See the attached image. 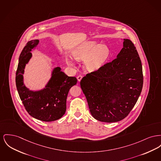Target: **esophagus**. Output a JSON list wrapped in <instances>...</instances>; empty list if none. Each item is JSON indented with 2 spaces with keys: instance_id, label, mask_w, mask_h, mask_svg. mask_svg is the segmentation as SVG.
Instances as JSON below:
<instances>
[{
  "instance_id": "1",
  "label": "esophagus",
  "mask_w": 161,
  "mask_h": 161,
  "mask_svg": "<svg viewBox=\"0 0 161 161\" xmlns=\"http://www.w3.org/2000/svg\"><path fill=\"white\" fill-rule=\"evenodd\" d=\"M82 78H83V76L82 75H78L77 76V79H78V81L80 82L81 80V79H82Z\"/></svg>"
}]
</instances>
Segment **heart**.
I'll return each instance as SVG.
<instances>
[{
    "mask_svg": "<svg viewBox=\"0 0 161 161\" xmlns=\"http://www.w3.org/2000/svg\"><path fill=\"white\" fill-rule=\"evenodd\" d=\"M72 57L77 61H85L86 67L89 70H97L104 64L109 57L110 50L106 44H98L95 41H86L75 48ZM67 64L72 62L67 59Z\"/></svg>",
    "mask_w": 161,
    "mask_h": 161,
    "instance_id": "obj_1",
    "label": "heart"
}]
</instances>
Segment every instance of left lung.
I'll use <instances>...</instances> for the list:
<instances>
[{
	"mask_svg": "<svg viewBox=\"0 0 161 161\" xmlns=\"http://www.w3.org/2000/svg\"><path fill=\"white\" fill-rule=\"evenodd\" d=\"M123 47L113 61L87 74L80 81L92 115L100 122L122 120L132 110L143 87L142 63L132 41Z\"/></svg>",
	"mask_w": 161,
	"mask_h": 161,
	"instance_id": "obj_1",
	"label": "left lung"
}]
</instances>
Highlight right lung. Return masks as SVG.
Masks as SVG:
<instances>
[{"instance_id":"add662e5","label":"right lung","mask_w":161,"mask_h":161,"mask_svg":"<svg viewBox=\"0 0 161 161\" xmlns=\"http://www.w3.org/2000/svg\"><path fill=\"white\" fill-rule=\"evenodd\" d=\"M38 39L29 41L20 56L16 74V85L20 100L26 111L33 117L44 122L61 118L66 111V99L70 89L75 85V77L68 76L59 67L54 68L52 77L41 90L30 91L24 84V69L32 54L31 51L39 43Z\"/></svg>"}]
</instances>
